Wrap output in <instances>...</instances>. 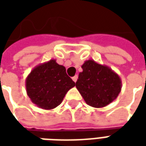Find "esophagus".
I'll use <instances>...</instances> for the list:
<instances>
[{"mask_svg":"<svg viewBox=\"0 0 146 146\" xmlns=\"http://www.w3.org/2000/svg\"><path fill=\"white\" fill-rule=\"evenodd\" d=\"M77 78H78V76H77V75H75V76L72 77V79H73V80L74 82H76V80H77Z\"/></svg>","mask_w":146,"mask_h":146,"instance_id":"34e87169","label":"esophagus"}]
</instances>
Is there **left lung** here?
I'll use <instances>...</instances> for the list:
<instances>
[{
    "instance_id": "8db88e82",
    "label": "left lung",
    "mask_w": 146,
    "mask_h": 146,
    "mask_svg": "<svg viewBox=\"0 0 146 146\" xmlns=\"http://www.w3.org/2000/svg\"><path fill=\"white\" fill-rule=\"evenodd\" d=\"M81 68L76 87L87 104L95 108L105 107L117 98L122 83L111 68L93 59L85 61Z\"/></svg>"
}]
</instances>
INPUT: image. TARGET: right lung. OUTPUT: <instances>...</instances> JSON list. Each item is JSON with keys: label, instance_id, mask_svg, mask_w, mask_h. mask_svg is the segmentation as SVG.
Instances as JSON below:
<instances>
[{"label": "right lung", "instance_id": "1", "mask_svg": "<svg viewBox=\"0 0 146 146\" xmlns=\"http://www.w3.org/2000/svg\"><path fill=\"white\" fill-rule=\"evenodd\" d=\"M75 82L68 76L66 68L51 59L34 67L26 79L27 95L31 102L43 110H52L63 100Z\"/></svg>", "mask_w": 146, "mask_h": 146}]
</instances>
